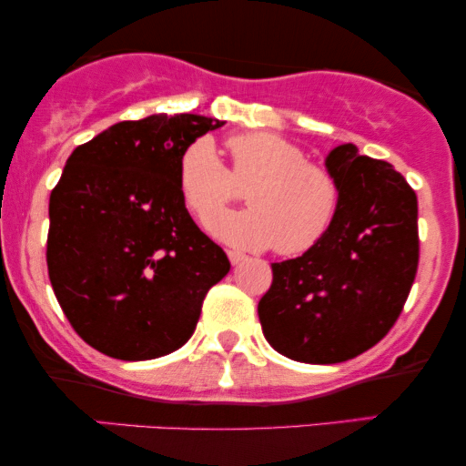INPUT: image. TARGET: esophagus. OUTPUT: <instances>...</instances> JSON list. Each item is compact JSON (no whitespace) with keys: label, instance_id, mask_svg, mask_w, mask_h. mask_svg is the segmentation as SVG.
Listing matches in <instances>:
<instances>
[{"label":"esophagus","instance_id":"esophagus-1","mask_svg":"<svg viewBox=\"0 0 466 466\" xmlns=\"http://www.w3.org/2000/svg\"><path fill=\"white\" fill-rule=\"evenodd\" d=\"M228 258H229V263H232V265H238V263H243V260L248 258V256L240 254V251H237V249H229L228 251Z\"/></svg>","mask_w":466,"mask_h":466}]
</instances>
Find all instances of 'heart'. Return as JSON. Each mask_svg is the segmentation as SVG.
I'll list each match as a JSON object with an SVG mask.
<instances>
[{
	"label": "heart",
	"instance_id": "1",
	"mask_svg": "<svg viewBox=\"0 0 466 466\" xmlns=\"http://www.w3.org/2000/svg\"><path fill=\"white\" fill-rule=\"evenodd\" d=\"M229 168L215 147L199 137L179 157V190L188 210L208 221L246 189L248 211L212 218L210 232L240 249H269L298 256L313 249L333 228L339 212V186L322 166L307 162L300 147L269 131L228 137Z\"/></svg>",
	"mask_w": 466,
	"mask_h": 466
}]
</instances>
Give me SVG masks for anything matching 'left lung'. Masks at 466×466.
Returning <instances> with one entry per match:
<instances>
[{
	"label": "left lung",
	"mask_w": 466,
	"mask_h": 466,
	"mask_svg": "<svg viewBox=\"0 0 466 466\" xmlns=\"http://www.w3.org/2000/svg\"><path fill=\"white\" fill-rule=\"evenodd\" d=\"M326 170L339 186L333 228L313 249L271 265L258 302L267 341L302 363H339L381 341L419 267V201L403 175L355 144L326 155Z\"/></svg>",
	"instance_id": "1"
}]
</instances>
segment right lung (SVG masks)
Returning a JSON list of instances; mask_svg holds the SVG:
<instances>
[{"instance_id": "1", "label": "right lung", "mask_w": 466, "mask_h": 466, "mask_svg": "<svg viewBox=\"0 0 466 466\" xmlns=\"http://www.w3.org/2000/svg\"><path fill=\"white\" fill-rule=\"evenodd\" d=\"M177 114L117 122L69 155L50 195L47 274L63 313L96 350L144 361L181 349L229 271L179 190L184 148L221 127Z\"/></svg>"}]
</instances>
